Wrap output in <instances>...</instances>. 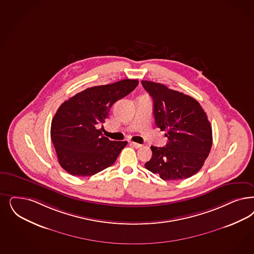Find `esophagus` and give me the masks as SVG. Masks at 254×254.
<instances>
[{
  "label": "esophagus",
  "mask_w": 254,
  "mask_h": 254,
  "mask_svg": "<svg viewBox=\"0 0 254 254\" xmlns=\"http://www.w3.org/2000/svg\"><path fill=\"white\" fill-rule=\"evenodd\" d=\"M130 145H132V146L135 147V148H140V147H142V144L134 142V141H130Z\"/></svg>",
  "instance_id": "esophagus-1"
}]
</instances>
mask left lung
I'll use <instances>...</instances> for the list:
<instances>
[{"label":"left lung","mask_w":254,"mask_h":254,"mask_svg":"<svg viewBox=\"0 0 254 254\" xmlns=\"http://www.w3.org/2000/svg\"><path fill=\"white\" fill-rule=\"evenodd\" d=\"M153 99L155 122L166 131L164 147L151 146L145 168L163 180L186 179L197 174L212 147L207 115L193 97L149 80H141Z\"/></svg>","instance_id":"8db88e82"}]
</instances>
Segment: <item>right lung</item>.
Masks as SVG:
<instances>
[{"mask_svg":"<svg viewBox=\"0 0 254 254\" xmlns=\"http://www.w3.org/2000/svg\"><path fill=\"white\" fill-rule=\"evenodd\" d=\"M138 83L137 79H127L87 88L59 107L51 137L64 170L72 175L90 176L114 164L127 141L109 140L98 127L105 122L112 106Z\"/></svg>","mask_w":254,"mask_h":254,"instance_id":"obj_1","label":"right lung"}]
</instances>
